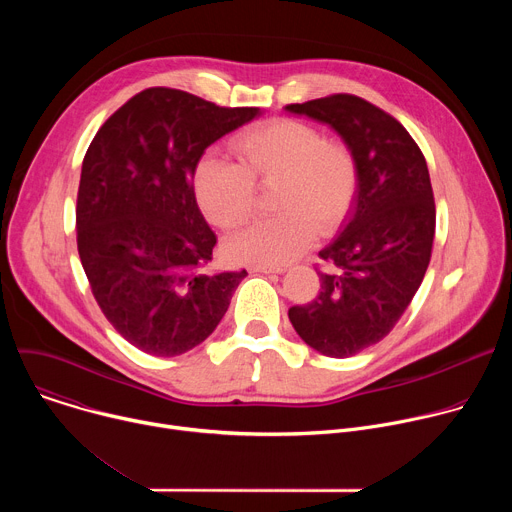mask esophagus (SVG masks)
Returning <instances> with one entry per match:
<instances>
[{
	"label": "esophagus",
	"mask_w": 512,
	"mask_h": 512,
	"mask_svg": "<svg viewBox=\"0 0 512 512\" xmlns=\"http://www.w3.org/2000/svg\"><path fill=\"white\" fill-rule=\"evenodd\" d=\"M253 273H283L285 267L283 265H251L249 267Z\"/></svg>",
	"instance_id": "34e87169"
}]
</instances>
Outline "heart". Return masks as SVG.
<instances>
[{
  "mask_svg": "<svg viewBox=\"0 0 512 512\" xmlns=\"http://www.w3.org/2000/svg\"><path fill=\"white\" fill-rule=\"evenodd\" d=\"M231 150L235 164L204 156L192 176L196 202L218 229L243 225L255 208V186L271 190L265 221L229 237L233 261L281 265L302 255L316 239L332 233L350 210L358 168L344 143L322 139L312 125L273 119L241 131Z\"/></svg>",
  "mask_w": 512,
  "mask_h": 512,
  "instance_id": "1",
  "label": "heart"
}]
</instances>
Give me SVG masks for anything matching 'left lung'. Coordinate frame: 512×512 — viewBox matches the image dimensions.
I'll return each instance as SVG.
<instances>
[{
	"mask_svg": "<svg viewBox=\"0 0 512 512\" xmlns=\"http://www.w3.org/2000/svg\"><path fill=\"white\" fill-rule=\"evenodd\" d=\"M285 111L328 125L358 168L342 229L318 253L320 294L289 308L308 346L346 358L383 340L423 281L435 233L429 172L407 129L360 97L332 95Z\"/></svg>",
	"mask_w": 512,
	"mask_h": 512,
	"instance_id": "1",
	"label": "left lung"
}]
</instances>
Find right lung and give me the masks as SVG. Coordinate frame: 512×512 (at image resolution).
<instances>
[{
	"instance_id": "add662e5",
	"label": "right lung",
	"mask_w": 512,
	"mask_h": 512,
	"mask_svg": "<svg viewBox=\"0 0 512 512\" xmlns=\"http://www.w3.org/2000/svg\"><path fill=\"white\" fill-rule=\"evenodd\" d=\"M261 113L156 87L129 99L91 141L77 200L79 255L105 318L135 348L192 350L247 277L210 271L216 237L192 176L208 145Z\"/></svg>"
}]
</instances>
